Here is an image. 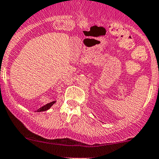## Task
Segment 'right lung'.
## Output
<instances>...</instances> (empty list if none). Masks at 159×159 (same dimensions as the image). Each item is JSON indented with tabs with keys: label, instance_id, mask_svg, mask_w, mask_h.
I'll list each match as a JSON object with an SVG mask.
<instances>
[{
	"label": "right lung",
	"instance_id": "1",
	"mask_svg": "<svg viewBox=\"0 0 159 159\" xmlns=\"http://www.w3.org/2000/svg\"><path fill=\"white\" fill-rule=\"evenodd\" d=\"M56 102V101H52V102H50V103H47V104L44 105V106H43L42 107H40L39 109H38L37 112H43V111H46V110H48L49 109H50V107H51L52 106V105L54 104Z\"/></svg>",
	"mask_w": 159,
	"mask_h": 159
}]
</instances>
